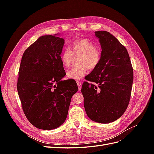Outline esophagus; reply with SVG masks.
I'll return each instance as SVG.
<instances>
[{
	"mask_svg": "<svg viewBox=\"0 0 154 154\" xmlns=\"http://www.w3.org/2000/svg\"><path fill=\"white\" fill-rule=\"evenodd\" d=\"M76 83H77V85H78V89L79 90H81V82L80 81H76Z\"/></svg>",
	"mask_w": 154,
	"mask_h": 154,
	"instance_id": "obj_1",
	"label": "esophagus"
}]
</instances>
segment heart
<instances>
[{
	"instance_id": "b5f03b06",
	"label": "heart",
	"mask_w": 154,
	"mask_h": 154,
	"mask_svg": "<svg viewBox=\"0 0 154 154\" xmlns=\"http://www.w3.org/2000/svg\"><path fill=\"white\" fill-rule=\"evenodd\" d=\"M72 51L68 49L60 54L62 66L67 68L71 66L74 55H80L78 58L79 65L72 67L66 73L67 78L80 80L87 73L88 69H94L101 62V52L97 45L88 39H78L71 44Z\"/></svg>"
}]
</instances>
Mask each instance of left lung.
I'll return each instance as SVG.
<instances>
[{"label": "left lung", "instance_id": "1", "mask_svg": "<svg viewBox=\"0 0 154 154\" xmlns=\"http://www.w3.org/2000/svg\"><path fill=\"white\" fill-rule=\"evenodd\" d=\"M101 46V62L82 87L84 107L91 120L101 123L119 118L128 105L134 80L127 49L105 31H95Z\"/></svg>", "mask_w": 154, "mask_h": 154}]
</instances>
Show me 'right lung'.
<instances>
[{
    "mask_svg": "<svg viewBox=\"0 0 154 154\" xmlns=\"http://www.w3.org/2000/svg\"><path fill=\"white\" fill-rule=\"evenodd\" d=\"M63 45V38L45 35L22 55L18 94L27 119L40 129L52 130L63 124L78 91L75 81L60 80L66 74L60 58Z\"/></svg>",
    "mask_w": 154,
    "mask_h": 154,
    "instance_id": "right-lung-1",
    "label": "right lung"
}]
</instances>
